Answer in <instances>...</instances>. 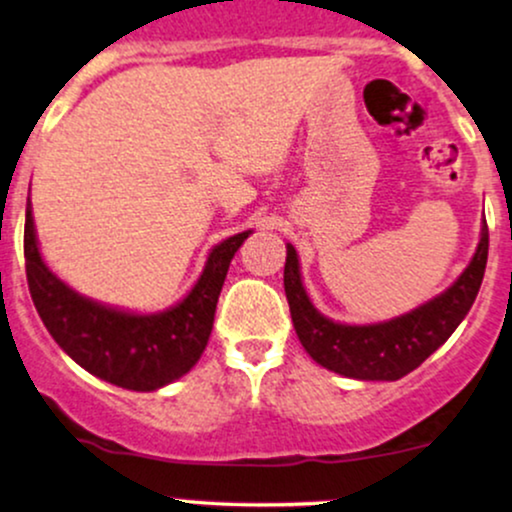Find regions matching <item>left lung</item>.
I'll use <instances>...</instances> for the list:
<instances>
[{
    "mask_svg": "<svg viewBox=\"0 0 512 512\" xmlns=\"http://www.w3.org/2000/svg\"><path fill=\"white\" fill-rule=\"evenodd\" d=\"M488 260V226L474 257L449 289L425 301L423 306L381 323H335L308 299L301 279L299 255L286 243L284 291L291 320L303 350L320 367L359 381H396L428 359L457 330L484 282Z\"/></svg>",
    "mask_w": 512,
    "mask_h": 512,
    "instance_id": "8db88e82",
    "label": "left lung"
}]
</instances>
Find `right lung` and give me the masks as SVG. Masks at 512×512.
Instances as JSON below:
<instances>
[{
  "instance_id": "obj_1",
  "label": "right lung",
  "mask_w": 512,
  "mask_h": 512,
  "mask_svg": "<svg viewBox=\"0 0 512 512\" xmlns=\"http://www.w3.org/2000/svg\"><path fill=\"white\" fill-rule=\"evenodd\" d=\"M252 230L218 243L187 296L157 313H133L77 294L41 257L26 206L24 255L33 306L53 340L89 374L128 391H155L172 384L199 362L209 342L218 294Z\"/></svg>"
}]
</instances>
